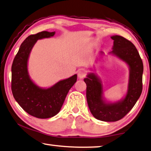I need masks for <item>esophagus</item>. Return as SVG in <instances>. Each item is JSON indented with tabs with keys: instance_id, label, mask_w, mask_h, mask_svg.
Listing matches in <instances>:
<instances>
[{
	"instance_id": "1",
	"label": "esophagus",
	"mask_w": 151,
	"mask_h": 151,
	"mask_svg": "<svg viewBox=\"0 0 151 151\" xmlns=\"http://www.w3.org/2000/svg\"><path fill=\"white\" fill-rule=\"evenodd\" d=\"M85 76H86V73H85V71L83 69H80V70L78 71V77L80 79H82Z\"/></svg>"
}]
</instances>
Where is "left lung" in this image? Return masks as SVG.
Here are the masks:
<instances>
[{
    "mask_svg": "<svg viewBox=\"0 0 151 151\" xmlns=\"http://www.w3.org/2000/svg\"><path fill=\"white\" fill-rule=\"evenodd\" d=\"M111 38L114 40V45L110 54L124 61L129 68L125 97L116 102L106 101L99 77L95 73H90L84 79L86 84V99L89 110L95 119L106 122H114L123 119L135 106L142 91L144 67L136 47L123 37L114 35Z\"/></svg>",
    "mask_w": 151,
    "mask_h": 151,
    "instance_id": "8db88e82",
    "label": "left lung"
}]
</instances>
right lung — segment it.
Masks as SVG:
<instances>
[{"label":"right lung","instance_id":"right-lung-1","mask_svg":"<svg viewBox=\"0 0 151 151\" xmlns=\"http://www.w3.org/2000/svg\"><path fill=\"white\" fill-rule=\"evenodd\" d=\"M55 32L42 31L31 35L23 41L12 67V91L14 97L24 111L38 119H48L57 114L70 88L77 81L75 74L47 88L38 86L30 79L28 60L37 41L53 37Z\"/></svg>","mask_w":151,"mask_h":151}]
</instances>
